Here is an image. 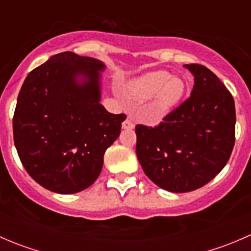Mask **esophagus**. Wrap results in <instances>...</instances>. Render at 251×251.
<instances>
[{"instance_id":"1","label":"esophagus","mask_w":251,"mask_h":251,"mask_svg":"<svg viewBox=\"0 0 251 251\" xmlns=\"http://www.w3.org/2000/svg\"><path fill=\"white\" fill-rule=\"evenodd\" d=\"M133 127H135V125H133V123L131 119H126V120L123 123L124 130H132Z\"/></svg>"}]
</instances>
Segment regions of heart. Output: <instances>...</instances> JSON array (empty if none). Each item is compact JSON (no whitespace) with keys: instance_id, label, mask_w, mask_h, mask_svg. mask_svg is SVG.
<instances>
[{"instance_id":"1","label":"heart","mask_w":251,"mask_h":251,"mask_svg":"<svg viewBox=\"0 0 251 251\" xmlns=\"http://www.w3.org/2000/svg\"><path fill=\"white\" fill-rule=\"evenodd\" d=\"M186 81L179 76H173L165 70H155L143 74L128 85V95L138 100L154 97L153 108L158 114L170 111L186 93Z\"/></svg>"}]
</instances>
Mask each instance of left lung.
Segmentation results:
<instances>
[{
	"instance_id": "1",
	"label": "left lung",
	"mask_w": 251,
	"mask_h": 251,
	"mask_svg": "<svg viewBox=\"0 0 251 251\" xmlns=\"http://www.w3.org/2000/svg\"><path fill=\"white\" fill-rule=\"evenodd\" d=\"M183 67L194 76L191 97L156 127L136 126V154L144 174L173 193L211 181L234 146L235 108L229 91L204 65Z\"/></svg>"
}]
</instances>
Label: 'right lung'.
<instances>
[{"label":"right lung","instance_id":"1","mask_svg":"<svg viewBox=\"0 0 251 251\" xmlns=\"http://www.w3.org/2000/svg\"><path fill=\"white\" fill-rule=\"evenodd\" d=\"M105 64L63 52L29 73L13 116L14 144L27 174L50 192L73 194L100 176L125 114L100 104Z\"/></svg>","mask_w":251,"mask_h":251}]
</instances>
